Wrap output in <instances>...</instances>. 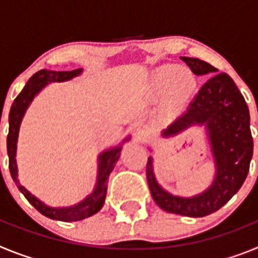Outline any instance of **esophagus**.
I'll use <instances>...</instances> for the list:
<instances>
[{
  "label": "esophagus",
  "mask_w": 258,
  "mask_h": 258,
  "mask_svg": "<svg viewBox=\"0 0 258 258\" xmlns=\"http://www.w3.org/2000/svg\"><path fill=\"white\" fill-rule=\"evenodd\" d=\"M150 136V127L147 125H140V126L136 129V138L137 141H141V142H145Z\"/></svg>",
  "instance_id": "obj_1"
}]
</instances>
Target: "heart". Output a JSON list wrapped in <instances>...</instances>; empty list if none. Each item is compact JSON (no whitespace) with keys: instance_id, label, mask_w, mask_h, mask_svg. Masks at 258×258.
<instances>
[{"instance_id":"heart-1","label":"heart","mask_w":258,"mask_h":258,"mask_svg":"<svg viewBox=\"0 0 258 258\" xmlns=\"http://www.w3.org/2000/svg\"><path fill=\"white\" fill-rule=\"evenodd\" d=\"M197 77L178 64H163L150 76L147 95L151 101H163L164 113L175 117L184 111L197 90Z\"/></svg>"}]
</instances>
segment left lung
Masks as SVG:
<instances>
[{
  "label": "left lung",
  "mask_w": 258,
  "mask_h": 258,
  "mask_svg": "<svg viewBox=\"0 0 258 258\" xmlns=\"http://www.w3.org/2000/svg\"><path fill=\"white\" fill-rule=\"evenodd\" d=\"M198 76H211L187 112L161 132V136L174 137L191 126H204L213 156V182L207 190L190 198L168 192L157 182L154 159L149 157L147 182L152 199L163 211L187 217H204L218 211L231 199L247 178L253 155V140L249 127V109L235 83L226 74L198 58L181 56Z\"/></svg>",
  "instance_id": "1"
}]
</instances>
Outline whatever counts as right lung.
<instances>
[{"mask_svg": "<svg viewBox=\"0 0 258 258\" xmlns=\"http://www.w3.org/2000/svg\"><path fill=\"white\" fill-rule=\"evenodd\" d=\"M83 74V68L74 71H63V72H56V71L41 70L36 72L28 83L26 84L20 94L15 98L13 106L9 113V134H8V155H9V168H10L11 177L14 182L17 183L20 192L26 197V199L35 207L41 214L46 217L56 221H64V222H72V221H81L84 218H88L93 214L101 211L104 204L107 194V184H108V177L111 172L115 168L117 163L120 152H121L122 145L131 140V136L122 140L120 145L107 149L102 151L98 156V172H97V182L93 188V192L81 200L80 203L71 207H50L41 202L38 198L32 195L24 186H22L18 179V165H17V143L18 136H19V129L22 120L26 115V111L31 106L32 101L35 99L36 95L42 90L46 85L51 83H64L70 81L74 77L80 76Z\"/></svg>", "mask_w": 258, "mask_h": 258, "instance_id": "1", "label": "right lung"}]
</instances>
